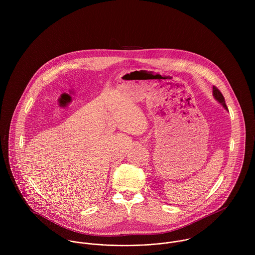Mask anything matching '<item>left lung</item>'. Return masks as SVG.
Wrapping results in <instances>:
<instances>
[{
	"instance_id": "1",
	"label": "left lung",
	"mask_w": 255,
	"mask_h": 255,
	"mask_svg": "<svg viewBox=\"0 0 255 255\" xmlns=\"http://www.w3.org/2000/svg\"><path fill=\"white\" fill-rule=\"evenodd\" d=\"M213 96L215 97V99L218 101L219 103H221L223 105V107L226 110H228L227 108V105H226V102H225V98L223 96V94L221 93V91L219 90L217 87L213 86Z\"/></svg>"
}]
</instances>
